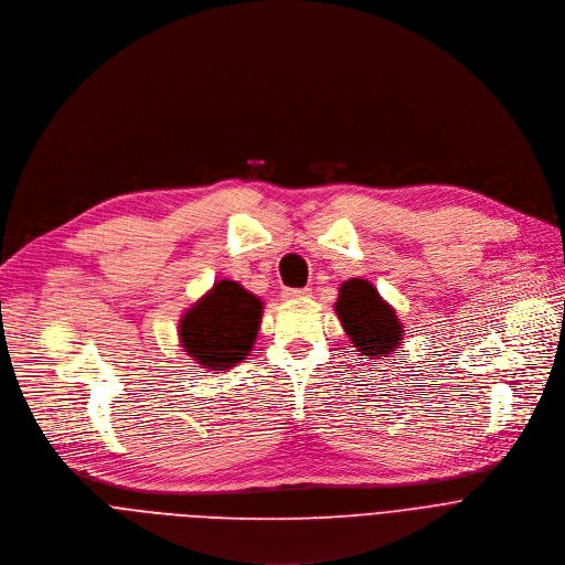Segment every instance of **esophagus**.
<instances>
[{
	"mask_svg": "<svg viewBox=\"0 0 565 565\" xmlns=\"http://www.w3.org/2000/svg\"><path fill=\"white\" fill-rule=\"evenodd\" d=\"M309 296V289L305 287V289H291V287H287V289H282V298L285 300H298V298H307Z\"/></svg>",
	"mask_w": 565,
	"mask_h": 565,
	"instance_id": "34e87169",
	"label": "esophagus"
}]
</instances>
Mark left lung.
Wrapping results in <instances>:
<instances>
[{
	"mask_svg": "<svg viewBox=\"0 0 565 565\" xmlns=\"http://www.w3.org/2000/svg\"><path fill=\"white\" fill-rule=\"evenodd\" d=\"M335 313L348 331L352 348L372 361L396 354L405 329L396 311L379 296L376 287L363 278H352L341 285L335 300Z\"/></svg>",
	"mask_w": 565,
	"mask_h": 565,
	"instance_id": "obj_1",
	"label": "left lung"
}]
</instances>
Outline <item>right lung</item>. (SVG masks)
Masks as SVG:
<instances>
[{"instance_id": "add662e5", "label": "right lung", "mask_w": 565, "mask_h": 565, "mask_svg": "<svg viewBox=\"0 0 565 565\" xmlns=\"http://www.w3.org/2000/svg\"><path fill=\"white\" fill-rule=\"evenodd\" d=\"M263 300L234 280H217L180 320L184 352L206 370L236 367L254 348Z\"/></svg>"}]
</instances>
